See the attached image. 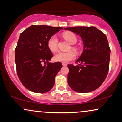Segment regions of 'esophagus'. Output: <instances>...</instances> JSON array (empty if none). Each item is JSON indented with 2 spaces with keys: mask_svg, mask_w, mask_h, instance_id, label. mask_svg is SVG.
<instances>
[{
  "mask_svg": "<svg viewBox=\"0 0 122 122\" xmlns=\"http://www.w3.org/2000/svg\"><path fill=\"white\" fill-rule=\"evenodd\" d=\"M62 65H63V66H67V64H66V63H63Z\"/></svg>",
  "mask_w": 122,
  "mask_h": 122,
  "instance_id": "obj_1",
  "label": "esophagus"
}]
</instances>
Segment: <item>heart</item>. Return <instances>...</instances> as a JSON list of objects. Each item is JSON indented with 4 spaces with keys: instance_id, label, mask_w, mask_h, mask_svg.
I'll return each instance as SVG.
<instances>
[{
    "instance_id": "1",
    "label": "heart",
    "mask_w": 122,
    "mask_h": 122,
    "mask_svg": "<svg viewBox=\"0 0 122 122\" xmlns=\"http://www.w3.org/2000/svg\"><path fill=\"white\" fill-rule=\"evenodd\" d=\"M63 36L66 41H68L71 44H75L77 41L76 36L72 32H70V31L65 32L63 34ZM48 46L52 52H54L57 50L58 38L56 36H53L49 38L48 41ZM71 49L76 52L78 51V47L76 46H72ZM75 56H76L75 53L72 51H68V52L59 51L55 55L54 59L56 61H59V62L61 63H67L74 59Z\"/></svg>"
}]
</instances>
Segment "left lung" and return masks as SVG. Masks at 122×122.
I'll use <instances>...</instances> for the list:
<instances>
[{"label":"left lung","instance_id":"left-lung-1","mask_svg":"<svg viewBox=\"0 0 122 122\" xmlns=\"http://www.w3.org/2000/svg\"><path fill=\"white\" fill-rule=\"evenodd\" d=\"M64 29L79 35L84 44L77 65H68V85L78 93L94 91L105 81L109 71L111 49L106 34L94 26Z\"/></svg>","mask_w":122,"mask_h":122}]
</instances>
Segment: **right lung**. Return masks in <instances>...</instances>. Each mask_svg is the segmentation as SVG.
I'll use <instances>...</instances> for the list:
<instances>
[{
    "instance_id": "obj_1",
    "label": "right lung",
    "mask_w": 122,
    "mask_h": 122,
    "mask_svg": "<svg viewBox=\"0 0 122 122\" xmlns=\"http://www.w3.org/2000/svg\"><path fill=\"white\" fill-rule=\"evenodd\" d=\"M61 29L33 25L20 34L15 49L16 69L23 86L33 92H48L54 86L55 77L62 64L59 61L49 62L53 54L48 41Z\"/></svg>"
}]
</instances>
